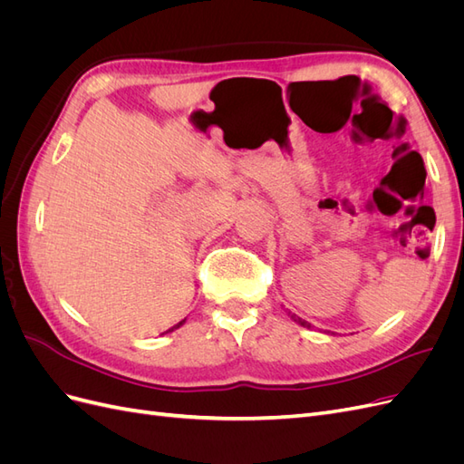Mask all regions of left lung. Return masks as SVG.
Returning <instances> with one entry per match:
<instances>
[{"mask_svg":"<svg viewBox=\"0 0 464 464\" xmlns=\"http://www.w3.org/2000/svg\"><path fill=\"white\" fill-rule=\"evenodd\" d=\"M292 319H294V321H296V323H300V325H302V327H307V329H310V327H312V325H310V323H307V321H304L302 317H296V315H292Z\"/></svg>","mask_w":464,"mask_h":464,"instance_id":"left-lung-1","label":"left lung"}]
</instances>
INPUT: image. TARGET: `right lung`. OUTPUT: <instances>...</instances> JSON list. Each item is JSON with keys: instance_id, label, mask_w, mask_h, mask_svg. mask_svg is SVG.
<instances>
[{"instance_id": "add662e5", "label": "right lung", "mask_w": 464, "mask_h": 464, "mask_svg": "<svg viewBox=\"0 0 464 464\" xmlns=\"http://www.w3.org/2000/svg\"><path fill=\"white\" fill-rule=\"evenodd\" d=\"M184 321H186V319H184ZM184 321H179V323H178V325H174L172 329H168V331H174V329H176V327H179V325H181V323H184Z\"/></svg>"}]
</instances>
